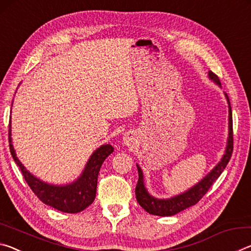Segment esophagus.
<instances>
[{
    "label": "esophagus",
    "mask_w": 251,
    "mask_h": 251,
    "mask_svg": "<svg viewBox=\"0 0 251 251\" xmlns=\"http://www.w3.org/2000/svg\"><path fill=\"white\" fill-rule=\"evenodd\" d=\"M136 141V137H135V134L131 133V131H128V133H126L124 135V137H123V143L125 144L126 146H131Z\"/></svg>",
    "instance_id": "obj_1"
}]
</instances>
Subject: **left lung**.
Returning a JSON list of instances; mask_svg holds the SVG:
<instances>
[{"label":"left lung","mask_w":251,"mask_h":251,"mask_svg":"<svg viewBox=\"0 0 251 251\" xmlns=\"http://www.w3.org/2000/svg\"><path fill=\"white\" fill-rule=\"evenodd\" d=\"M208 77H209V79L212 80L215 84H217L219 87H222L217 75H215L212 72L209 71L208 72ZM224 94L228 103V137L226 148H225L224 155L222 158H220V161H218V164L216 165V166L212 168L201 180H199L196 185L190 187V188L187 189L186 192L175 195V196H173L171 198H156L152 196V195H151L150 192L147 190L145 182H144V174L142 168L139 167L138 164H136V166H137L138 169V181L135 188L136 199H137L139 205H141L148 214L161 216V217H165V216H174L178 214V212L187 209V208L196 205V203L203 197V195L208 192V189H209L210 186L214 184V181L220 176V174L224 172V169L226 168L228 161L230 160V157L232 154L233 142L231 106L228 99V95L226 93H224Z\"/></svg>","instance_id":"1"}]
</instances>
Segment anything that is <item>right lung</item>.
Returning <instances> with one entry per match:
<instances>
[{
    "label": "right lung",
    "instance_id": "obj_1",
    "mask_svg": "<svg viewBox=\"0 0 251 251\" xmlns=\"http://www.w3.org/2000/svg\"><path fill=\"white\" fill-rule=\"evenodd\" d=\"M12 129L10 121L8 129V142L10 151L16 165L20 167L29 188L40 198L42 202L63 212L76 214L84 210L94 201L96 196L97 177L104 160L114 151V147L110 144H104L96 151H93L80 175L75 180L65 185H54L43 181L40 178L29 173L26 167L21 163L16 156L15 150L12 143Z\"/></svg>",
    "mask_w": 251,
    "mask_h": 251
}]
</instances>
